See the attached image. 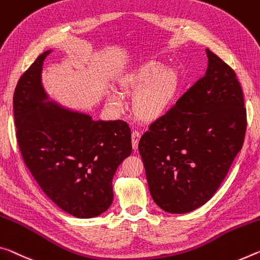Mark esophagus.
Listing matches in <instances>:
<instances>
[{
	"label": "esophagus",
	"instance_id": "34e87169",
	"mask_svg": "<svg viewBox=\"0 0 260 260\" xmlns=\"http://www.w3.org/2000/svg\"><path fill=\"white\" fill-rule=\"evenodd\" d=\"M140 138H141V134H140L138 131L132 132V146H133V149L134 150L138 149V145H139Z\"/></svg>",
	"mask_w": 260,
	"mask_h": 260
}]
</instances>
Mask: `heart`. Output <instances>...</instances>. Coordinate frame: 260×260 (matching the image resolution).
Returning <instances> with one entry per match:
<instances>
[{"label": "heart", "instance_id": "obj_1", "mask_svg": "<svg viewBox=\"0 0 260 260\" xmlns=\"http://www.w3.org/2000/svg\"><path fill=\"white\" fill-rule=\"evenodd\" d=\"M179 73L172 66L157 60L139 63L119 80V88L123 93L134 96L133 112L139 120L154 122L168 112L179 89ZM110 108L115 112H123L126 102L120 93H110Z\"/></svg>", "mask_w": 260, "mask_h": 260}]
</instances>
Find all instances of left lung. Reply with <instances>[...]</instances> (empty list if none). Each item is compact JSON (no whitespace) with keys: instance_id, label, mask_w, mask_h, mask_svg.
Here are the masks:
<instances>
[{"instance_id":"left-lung-1","label":"left lung","mask_w":260,"mask_h":260,"mask_svg":"<svg viewBox=\"0 0 260 260\" xmlns=\"http://www.w3.org/2000/svg\"><path fill=\"white\" fill-rule=\"evenodd\" d=\"M205 76L140 139L152 200L184 214L205 205L223 182L242 149L246 110L236 74L206 49Z\"/></svg>"}]
</instances>
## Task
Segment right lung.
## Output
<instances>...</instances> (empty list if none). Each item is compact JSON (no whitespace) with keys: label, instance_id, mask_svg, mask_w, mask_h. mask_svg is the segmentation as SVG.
<instances>
[{"label":"right lung","instance_id":"1","mask_svg":"<svg viewBox=\"0 0 260 260\" xmlns=\"http://www.w3.org/2000/svg\"><path fill=\"white\" fill-rule=\"evenodd\" d=\"M37 57L20 76L14 93V117L20 152L41 189L57 207L78 219H91L113 201L112 179L132 154L131 128L121 120L91 115L49 101Z\"/></svg>","mask_w":260,"mask_h":260}]
</instances>
